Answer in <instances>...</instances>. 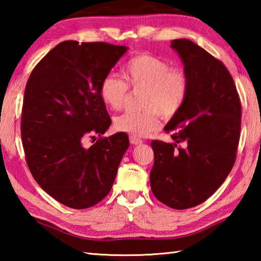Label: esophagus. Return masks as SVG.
I'll list each match as a JSON object with an SVG mask.
<instances>
[{
	"label": "esophagus",
	"mask_w": 261,
	"mask_h": 261,
	"mask_svg": "<svg viewBox=\"0 0 261 261\" xmlns=\"http://www.w3.org/2000/svg\"><path fill=\"white\" fill-rule=\"evenodd\" d=\"M130 143L132 145H140V144H143V140L137 138V137H135V136H130Z\"/></svg>",
	"instance_id": "obj_1"
}]
</instances>
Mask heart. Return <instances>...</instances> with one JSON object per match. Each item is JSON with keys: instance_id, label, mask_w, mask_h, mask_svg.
Returning a JSON list of instances; mask_svg holds the SVG:
<instances>
[{"instance_id": "heart-1", "label": "heart", "mask_w": 261, "mask_h": 261, "mask_svg": "<svg viewBox=\"0 0 261 261\" xmlns=\"http://www.w3.org/2000/svg\"><path fill=\"white\" fill-rule=\"evenodd\" d=\"M124 83L115 74H107L100 83L99 93L103 102L114 110L121 109L127 99V85L144 90L140 112H125L114 120V127L135 137H146L160 125L159 114L165 118L175 116L187 100L189 78L184 70L171 68L160 57L139 54L123 68Z\"/></svg>"}]
</instances>
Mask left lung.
<instances>
[{
    "instance_id": "1",
    "label": "left lung",
    "mask_w": 261,
    "mask_h": 261,
    "mask_svg": "<svg viewBox=\"0 0 261 261\" xmlns=\"http://www.w3.org/2000/svg\"><path fill=\"white\" fill-rule=\"evenodd\" d=\"M170 47L183 62L189 93L182 109L165 126L173 143L152 141L149 182L158 200L187 210L208 199L230 173L242 108L222 62L188 39H176Z\"/></svg>"
}]
</instances>
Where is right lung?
Masks as SVG:
<instances>
[{
  "mask_svg": "<svg viewBox=\"0 0 261 261\" xmlns=\"http://www.w3.org/2000/svg\"><path fill=\"white\" fill-rule=\"evenodd\" d=\"M127 47L106 42L63 41L48 53L26 84L21 139L37 183L61 204L84 210L107 196L129 138H101L112 124L100 83ZM100 138L90 148L86 137Z\"/></svg>",
  "mask_w": 261,
  "mask_h": 261,
  "instance_id": "add662e5",
  "label": "right lung"
}]
</instances>
